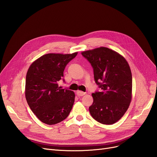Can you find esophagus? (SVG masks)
Returning a JSON list of instances; mask_svg holds the SVG:
<instances>
[{"mask_svg":"<svg viewBox=\"0 0 157 157\" xmlns=\"http://www.w3.org/2000/svg\"><path fill=\"white\" fill-rule=\"evenodd\" d=\"M77 94L78 96H83L84 95L86 94V93L83 92L82 91H80V90H78V91L77 92Z\"/></svg>","mask_w":157,"mask_h":157,"instance_id":"esophagus-1","label":"esophagus"}]
</instances>
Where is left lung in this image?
I'll use <instances>...</instances> for the list:
<instances>
[{
  "mask_svg": "<svg viewBox=\"0 0 157 157\" xmlns=\"http://www.w3.org/2000/svg\"><path fill=\"white\" fill-rule=\"evenodd\" d=\"M81 54L92 66L95 82L101 89L92 94L90 115L101 124H113L124 115L132 100L130 66L122 56L105 47Z\"/></svg>",
  "mask_w": 157,
  "mask_h": 157,
  "instance_id": "8db88e82",
  "label": "left lung"
}]
</instances>
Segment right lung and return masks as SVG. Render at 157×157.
<instances>
[{
  "label": "right lung",
  "instance_id": "add662e5",
  "mask_svg": "<svg viewBox=\"0 0 157 157\" xmlns=\"http://www.w3.org/2000/svg\"><path fill=\"white\" fill-rule=\"evenodd\" d=\"M77 52L71 54H47L35 60L28 69L25 98L31 111L43 123L52 125L69 115L75 101L71 90L61 89L58 82L63 77L65 66Z\"/></svg>",
  "mask_w": 157,
  "mask_h": 157
}]
</instances>
